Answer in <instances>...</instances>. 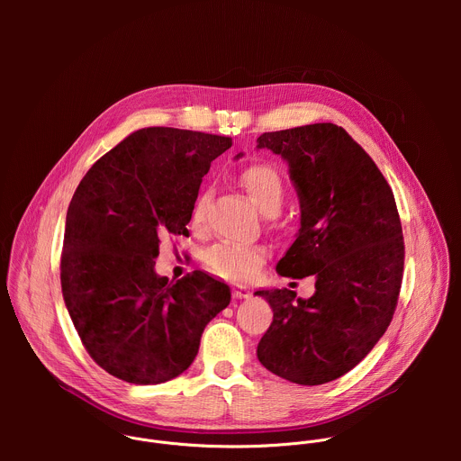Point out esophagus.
I'll return each mask as SVG.
<instances>
[{
	"mask_svg": "<svg viewBox=\"0 0 461 461\" xmlns=\"http://www.w3.org/2000/svg\"><path fill=\"white\" fill-rule=\"evenodd\" d=\"M231 294H233L235 299H249V297H251V292H249V288H246V286H235Z\"/></svg>",
	"mask_w": 461,
	"mask_h": 461,
	"instance_id": "1",
	"label": "esophagus"
}]
</instances>
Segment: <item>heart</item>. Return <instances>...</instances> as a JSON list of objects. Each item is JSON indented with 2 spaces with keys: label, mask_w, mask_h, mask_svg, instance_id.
<instances>
[{
  "label": "heart",
  "mask_w": 461,
  "mask_h": 461,
  "mask_svg": "<svg viewBox=\"0 0 461 461\" xmlns=\"http://www.w3.org/2000/svg\"><path fill=\"white\" fill-rule=\"evenodd\" d=\"M240 185L262 215H277L285 201V182L281 173L268 164H255L240 173ZM210 194L204 191L196 196L191 210L194 224H201L206 213ZM267 251L258 246L219 242L206 249V267L219 277L233 283H246L255 277L265 262Z\"/></svg>",
  "instance_id": "obj_1"
}]
</instances>
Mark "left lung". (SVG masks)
<instances>
[{
    "label": "left lung",
    "instance_id": "1",
    "mask_svg": "<svg viewBox=\"0 0 461 461\" xmlns=\"http://www.w3.org/2000/svg\"><path fill=\"white\" fill-rule=\"evenodd\" d=\"M265 148L288 164L301 206V228L276 270L313 276L315 292H255L274 312L257 357L283 379L322 384L352 370L386 332L403 279L402 222L384 176L343 127L274 131L257 139Z\"/></svg>",
    "mask_w": 461,
    "mask_h": 461
}]
</instances>
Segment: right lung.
I'll list each match as a JSON object with an SVG mask.
<instances>
[{"label": "right lung", "mask_w": 461, "mask_h": 461, "mask_svg": "<svg viewBox=\"0 0 461 461\" xmlns=\"http://www.w3.org/2000/svg\"><path fill=\"white\" fill-rule=\"evenodd\" d=\"M230 148L228 137L146 127L95 162L73 194L63 301L89 356L122 381L180 375L231 301L230 286L201 270L175 283L155 272L162 235H187L203 176Z\"/></svg>", "instance_id": "obj_1"}]
</instances>
